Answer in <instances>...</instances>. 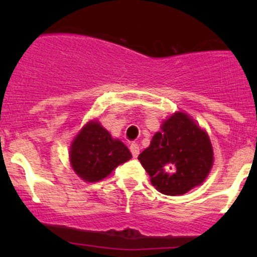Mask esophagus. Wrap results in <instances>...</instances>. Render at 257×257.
Segmentation results:
<instances>
[{"mask_svg":"<svg viewBox=\"0 0 257 257\" xmlns=\"http://www.w3.org/2000/svg\"><path fill=\"white\" fill-rule=\"evenodd\" d=\"M129 149H131L132 152V155H133L134 158H137L139 155V152H141V149H139V145L137 143H132L131 147H129Z\"/></svg>","mask_w":257,"mask_h":257,"instance_id":"34e87169","label":"esophagus"}]
</instances>
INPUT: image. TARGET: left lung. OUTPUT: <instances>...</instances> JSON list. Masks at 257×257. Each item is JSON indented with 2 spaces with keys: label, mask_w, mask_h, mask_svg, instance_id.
<instances>
[{
  "label": "left lung",
  "mask_w": 257,
  "mask_h": 257,
  "mask_svg": "<svg viewBox=\"0 0 257 257\" xmlns=\"http://www.w3.org/2000/svg\"><path fill=\"white\" fill-rule=\"evenodd\" d=\"M212 147L208 134L185 113L178 112L164 121L149 148L138 159L158 191L183 195L208 177L212 167Z\"/></svg>",
  "instance_id": "1"
}]
</instances>
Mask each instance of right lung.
Wrapping results in <instances>:
<instances>
[{
    "mask_svg": "<svg viewBox=\"0 0 257 257\" xmlns=\"http://www.w3.org/2000/svg\"><path fill=\"white\" fill-rule=\"evenodd\" d=\"M69 158L74 172L83 180L93 183L108 177L119 164L128 162L132 154L98 121H90L72 143Z\"/></svg>",
    "mask_w": 257,
    "mask_h": 257,
    "instance_id": "right-lung-1",
    "label": "right lung"
}]
</instances>
